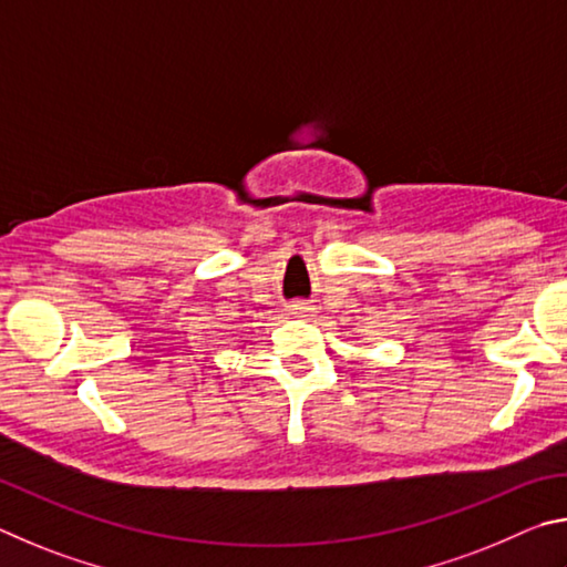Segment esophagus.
<instances>
[{
  "mask_svg": "<svg viewBox=\"0 0 567 567\" xmlns=\"http://www.w3.org/2000/svg\"><path fill=\"white\" fill-rule=\"evenodd\" d=\"M289 311H291V316H296V319H311L313 316V309L306 301H293L289 306Z\"/></svg>",
  "mask_w": 567,
  "mask_h": 567,
  "instance_id": "obj_1",
  "label": "esophagus"
}]
</instances>
